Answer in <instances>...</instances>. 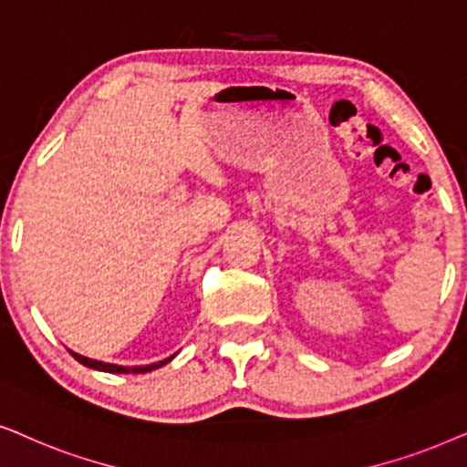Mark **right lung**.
Instances as JSON below:
<instances>
[{
  "label": "right lung",
  "instance_id": "obj_1",
  "mask_svg": "<svg viewBox=\"0 0 467 467\" xmlns=\"http://www.w3.org/2000/svg\"><path fill=\"white\" fill-rule=\"evenodd\" d=\"M70 354L74 358L78 360L80 365H85V368H91V369H98V371H107V374H147V371H153L161 368V365L171 363L172 358H175V354L164 360H158V363H151V365H139V368H123V365H113V363H102V360H93V358H87V357H80V354L72 352Z\"/></svg>",
  "mask_w": 467,
  "mask_h": 467
}]
</instances>
